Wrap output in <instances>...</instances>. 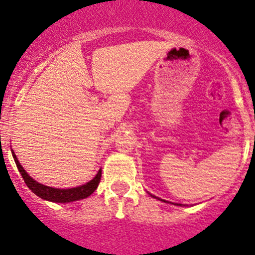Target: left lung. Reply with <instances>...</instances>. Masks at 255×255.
Here are the masks:
<instances>
[{"label":"left lung","instance_id":"obj_1","mask_svg":"<svg viewBox=\"0 0 255 255\" xmlns=\"http://www.w3.org/2000/svg\"><path fill=\"white\" fill-rule=\"evenodd\" d=\"M148 194H149V192H148ZM149 195H151V194H149ZM151 196H152V197H154V199H158V200H161V201H165V203H168V201H166V200H162V199H160V197H156V196H153V195H151ZM171 204H173V203H171ZM173 205H177V206H182V205H181V204H173Z\"/></svg>","mask_w":255,"mask_h":255}]
</instances>
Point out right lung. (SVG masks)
Returning <instances> with one entry per match:
<instances>
[{"instance_id":"add662e5","label":"right lung","mask_w":255,"mask_h":255,"mask_svg":"<svg viewBox=\"0 0 255 255\" xmlns=\"http://www.w3.org/2000/svg\"><path fill=\"white\" fill-rule=\"evenodd\" d=\"M12 152V157L15 160L16 166H17L18 171H20L21 176H22L23 181L27 185L28 189L34 192L35 195H37L41 199L46 200V201H51V203H73V201H78V200L85 199V197L90 196L93 192L97 190L99 182H101L102 177V170L98 171V173L94 176L93 180H90L89 182L84 185H80L77 187H71V189H56V187L46 186V185H42L40 182L35 181L34 178L31 177L27 172L25 171V168L20 165L17 157H16L13 149H11Z\"/></svg>"}]
</instances>
